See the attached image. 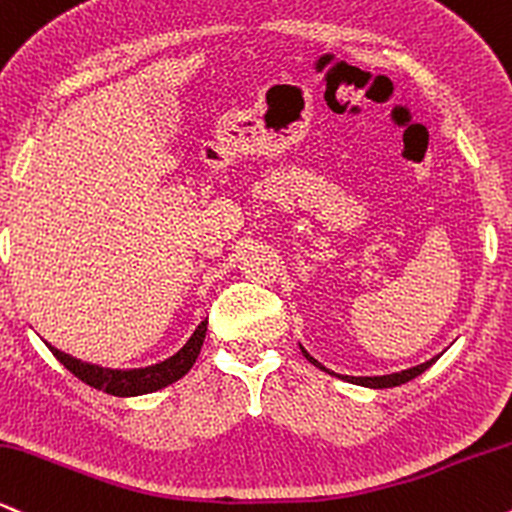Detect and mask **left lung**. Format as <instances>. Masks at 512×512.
I'll list each match as a JSON object with an SVG mask.
<instances>
[{
    "label": "left lung",
    "mask_w": 512,
    "mask_h": 512,
    "mask_svg": "<svg viewBox=\"0 0 512 512\" xmlns=\"http://www.w3.org/2000/svg\"><path fill=\"white\" fill-rule=\"evenodd\" d=\"M299 347H302V345H299ZM302 354H304L306 359H309L311 364L318 366V369L326 371V374H330V376H338V378H342V381L354 383V386H364V388H395V386H402V383L412 381V378H417L419 374H424V371L429 369L431 364H436V359L441 357V354H438V357L429 359V362L417 364V366H412V369H405V371H395V374H386V376H342V374H335V371L326 369V366H323L321 362H316V359L311 357V354L306 352L304 347H302Z\"/></svg>",
    "instance_id": "8db88e82"
}]
</instances>
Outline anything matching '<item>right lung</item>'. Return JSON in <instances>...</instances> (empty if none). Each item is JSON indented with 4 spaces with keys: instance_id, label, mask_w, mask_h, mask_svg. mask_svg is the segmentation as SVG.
<instances>
[{
    "instance_id": "right-lung-1",
    "label": "right lung",
    "mask_w": 512,
    "mask_h": 512,
    "mask_svg": "<svg viewBox=\"0 0 512 512\" xmlns=\"http://www.w3.org/2000/svg\"><path fill=\"white\" fill-rule=\"evenodd\" d=\"M206 330L208 318L198 323L194 335L186 340V345L177 354L167 357L165 362L143 366V369H107V366L100 364L81 362V359L52 347L50 342H45V345L50 347V352L57 357L59 364H64L78 381L88 383L90 388L102 390V393L107 395H117V398H136V395L155 393V390L172 386L174 381H179V378L189 374L198 352H201L203 340H206Z\"/></svg>"
}]
</instances>
